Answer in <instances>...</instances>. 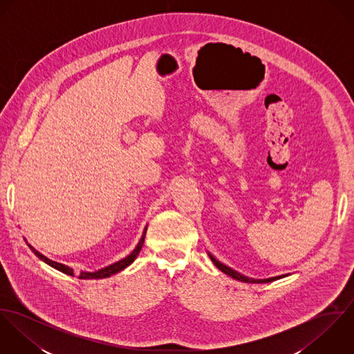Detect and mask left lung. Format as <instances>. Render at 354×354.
<instances>
[{"mask_svg": "<svg viewBox=\"0 0 354 354\" xmlns=\"http://www.w3.org/2000/svg\"><path fill=\"white\" fill-rule=\"evenodd\" d=\"M208 253V257L211 259V261L215 264L216 268H219L222 272H225V274H227L229 277H232V278H234V279H237V281H241V282H247V283H267V282H272V281H277V279H281V278H285V277L289 275V274H285V275H278V277H271V278H264V279H254V278H250V277H245V275L240 274L239 271H236V270L230 268L229 266L221 263V261H219L218 259H215L211 253Z\"/></svg>", "mask_w": 354, "mask_h": 354, "instance_id": "left-lung-1", "label": "left lung"}]
</instances>
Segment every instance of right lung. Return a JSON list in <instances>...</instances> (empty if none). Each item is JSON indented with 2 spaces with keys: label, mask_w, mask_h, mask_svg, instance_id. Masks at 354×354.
<instances>
[{
  "label": "right lung",
  "mask_w": 354,
  "mask_h": 354,
  "mask_svg": "<svg viewBox=\"0 0 354 354\" xmlns=\"http://www.w3.org/2000/svg\"><path fill=\"white\" fill-rule=\"evenodd\" d=\"M146 232H147V225H146V227H145V230H143V233H142V237H140L138 245L135 247V250L129 253L128 256H125L124 259H121V260H118V261H115V263H113V264H109V266H106V267H103V268H100V270H97V271H93V272H90V271H82L80 275H79V278H80V279H102V278H109V277H111V275H114V274H117V272L125 270L128 266H131V264L135 261V259L138 257V254L142 251V247H143L145 239H146ZM26 243H27V240H26ZM27 245L30 247V250L34 252V254H37L42 261H45L46 264H49L53 268H55V270H58V271H61V272H64V274H66V275L75 277L73 268H71V267H68V266H65V264H62V263H58V261L51 260V259L46 257L45 254H42L39 251H37V250H35L32 245H30L28 243H27Z\"/></svg>",
  "instance_id": "1"
}]
</instances>
